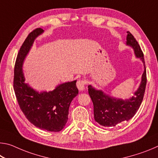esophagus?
Returning <instances> with one entry per match:
<instances>
[{
  "instance_id": "esophagus-1",
  "label": "esophagus",
  "mask_w": 158,
  "mask_h": 158,
  "mask_svg": "<svg viewBox=\"0 0 158 158\" xmlns=\"http://www.w3.org/2000/svg\"><path fill=\"white\" fill-rule=\"evenodd\" d=\"M85 81L84 80H81L79 79L77 83V86L78 88V89L80 90V91H82L84 90L85 89Z\"/></svg>"
}]
</instances>
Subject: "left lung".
Returning a JSON list of instances; mask_svg holds the SVG:
<instances>
[{"label":"left lung","mask_w":158,"mask_h":158,"mask_svg":"<svg viewBox=\"0 0 158 158\" xmlns=\"http://www.w3.org/2000/svg\"><path fill=\"white\" fill-rule=\"evenodd\" d=\"M126 44L132 47L136 57L143 63L144 71L138 89L129 99L122 100L114 98L89 85V93L93 104L95 121L104 127H114L123 121H127L135 116L143 100L146 85V71L143 54L137 41L129 31L127 32Z\"/></svg>","instance_id":"left-lung-1"}]
</instances>
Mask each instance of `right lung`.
<instances>
[{
    "label": "right lung",
    "instance_id": "add662e5",
    "mask_svg": "<svg viewBox=\"0 0 158 158\" xmlns=\"http://www.w3.org/2000/svg\"><path fill=\"white\" fill-rule=\"evenodd\" d=\"M43 33L40 28L35 29L21 45L15 63L13 85L19 105L26 118L40 129L59 132L68 121L71 102L78 95L77 80L58 85L52 91L40 93L25 83L22 69L35 40Z\"/></svg>",
    "mask_w": 158,
    "mask_h": 158
}]
</instances>
